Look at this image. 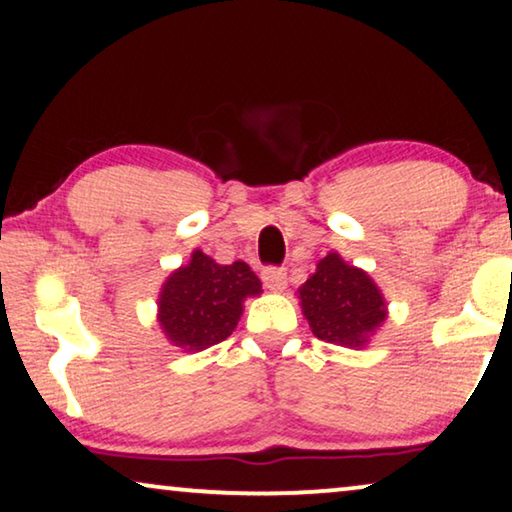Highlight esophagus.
I'll return each mask as SVG.
<instances>
[{"instance_id":"esophagus-1","label":"esophagus","mask_w":512,"mask_h":512,"mask_svg":"<svg viewBox=\"0 0 512 512\" xmlns=\"http://www.w3.org/2000/svg\"><path fill=\"white\" fill-rule=\"evenodd\" d=\"M262 280L264 285L273 289V292H282L287 287V273L285 269H278V266H266L262 271Z\"/></svg>"}]
</instances>
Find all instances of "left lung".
Instances as JSON below:
<instances>
[{
	"label": "left lung",
	"instance_id": "1",
	"mask_svg": "<svg viewBox=\"0 0 512 512\" xmlns=\"http://www.w3.org/2000/svg\"><path fill=\"white\" fill-rule=\"evenodd\" d=\"M303 317L319 340L361 349L384 324L386 301L368 273L338 253L319 259L317 271L299 287Z\"/></svg>",
	"mask_w": 512,
	"mask_h": 512
}]
</instances>
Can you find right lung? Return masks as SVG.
Listing matches in <instances>:
<instances>
[{
    "mask_svg": "<svg viewBox=\"0 0 512 512\" xmlns=\"http://www.w3.org/2000/svg\"><path fill=\"white\" fill-rule=\"evenodd\" d=\"M262 294V282L246 262L218 264L195 250L163 282L158 296V322L172 345L202 352L230 338L239 324L243 301Z\"/></svg>",
    "mask_w": 512,
    "mask_h": 512,
    "instance_id": "1",
    "label": "right lung"
}]
</instances>
